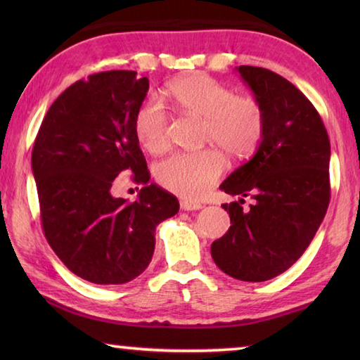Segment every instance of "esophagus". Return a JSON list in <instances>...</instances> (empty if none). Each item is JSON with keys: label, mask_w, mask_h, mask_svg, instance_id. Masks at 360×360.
Returning <instances> with one entry per match:
<instances>
[{"label": "esophagus", "mask_w": 360, "mask_h": 360, "mask_svg": "<svg viewBox=\"0 0 360 360\" xmlns=\"http://www.w3.org/2000/svg\"><path fill=\"white\" fill-rule=\"evenodd\" d=\"M181 208L184 211H197V210H202L203 205L202 203H197V202H191V200H181Z\"/></svg>", "instance_id": "34e87169"}]
</instances>
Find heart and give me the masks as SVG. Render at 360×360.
Here are the masks:
<instances>
[{
	"label": "heart",
	"mask_w": 360,
	"mask_h": 360,
	"mask_svg": "<svg viewBox=\"0 0 360 360\" xmlns=\"http://www.w3.org/2000/svg\"><path fill=\"white\" fill-rule=\"evenodd\" d=\"M168 95L181 111L205 119L203 139L221 146L229 155H252L264 138L265 115L257 100L235 92L205 75L181 77L168 85ZM168 112L158 98H148L135 117L138 141L152 154L168 148ZM225 168L216 149L176 152L155 167L160 184L181 197L197 200L214 184Z\"/></svg>",
	"instance_id": "heart-1"
}]
</instances>
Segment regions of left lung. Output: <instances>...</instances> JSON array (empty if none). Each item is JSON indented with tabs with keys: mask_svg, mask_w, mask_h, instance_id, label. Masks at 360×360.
Returning <instances> with one entry per match:
<instances>
[{
	"mask_svg": "<svg viewBox=\"0 0 360 360\" xmlns=\"http://www.w3.org/2000/svg\"><path fill=\"white\" fill-rule=\"evenodd\" d=\"M236 71L264 109L265 131L251 160L221 184L240 202L222 205L231 225L211 255L229 276L260 283L302 257L326 216L330 141L311 101L288 79L259 66ZM245 196L255 200L248 210Z\"/></svg>",
	"mask_w": 360,
	"mask_h": 360,
	"instance_id": "8db88e82",
	"label": "left lung"
}]
</instances>
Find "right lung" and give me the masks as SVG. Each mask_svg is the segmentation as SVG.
<instances>
[{
	"label": "right lung",
	"mask_w": 360,
	"mask_h": 360,
	"mask_svg": "<svg viewBox=\"0 0 360 360\" xmlns=\"http://www.w3.org/2000/svg\"><path fill=\"white\" fill-rule=\"evenodd\" d=\"M149 79L105 71L70 85L49 108L34 139L32 169L46 240L79 278L125 284L148 268L155 229L179 211L173 193L150 179L135 133ZM130 169L145 187L136 202L112 195Z\"/></svg>",
	"instance_id": "right-lung-1"
}]
</instances>
